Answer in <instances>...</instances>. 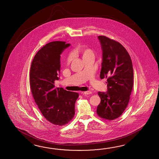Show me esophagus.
I'll return each instance as SVG.
<instances>
[{"mask_svg": "<svg viewBox=\"0 0 159 159\" xmlns=\"http://www.w3.org/2000/svg\"><path fill=\"white\" fill-rule=\"evenodd\" d=\"M82 93H84V95H90V94L92 93V92H91V91H85V92H83Z\"/></svg>", "mask_w": 159, "mask_h": 159, "instance_id": "1", "label": "esophagus"}]
</instances>
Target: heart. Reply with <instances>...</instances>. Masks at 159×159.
Returning a JSON list of instances; mask_svg holds the SVG:
<instances>
[{"label": "heart", "instance_id": "1", "mask_svg": "<svg viewBox=\"0 0 159 159\" xmlns=\"http://www.w3.org/2000/svg\"><path fill=\"white\" fill-rule=\"evenodd\" d=\"M79 50L82 54L83 58H84V57H86L91 55H93V52L92 49H90L89 48H88L87 47H85V46H81L79 48ZM72 59V57L69 56L67 58V63H70Z\"/></svg>", "mask_w": 159, "mask_h": 159}]
</instances>
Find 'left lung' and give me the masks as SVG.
I'll return each mask as SVG.
<instances>
[{"mask_svg":"<svg viewBox=\"0 0 159 159\" xmlns=\"http://www.w3.org/2000/svg\"><path fill=\"white\" fill-rule=\"evenodd\" d=\"M102 52L100 78H107V91L98 92L101 102L97 107L99 116L112 120L127 108L133 88L134 70L131 57L120 43L99 36Z\"/></svg>","mask_w":159,"mask_h":159,"instance_id":"obj_1","label":"left lung"}]
</instances>
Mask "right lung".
I'll use <instances>...</instances> for the list:
<instances>
[{"mask_svg":"<svg viewBox=\"0 0 159 159\" xmlns=\"http://www.w3.org/2000/svg\"><path fill=\"white\" fill-rule=\"evenodd\" d=\"M71 44L65 42L48 43L36 53L30 68V87L33 98L43 116L51 123L61 126L75 115L77 92L55 88L59 79L60 55Z\"/></svg>","mask_w":159,"mask_h":159,"instance_id":"add662e5","label":"right lung"}]
</instances>
